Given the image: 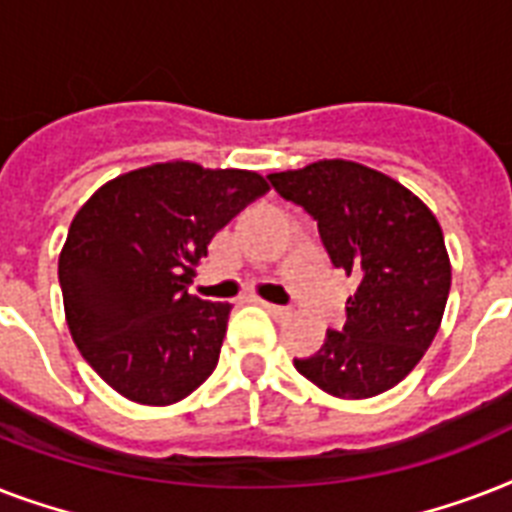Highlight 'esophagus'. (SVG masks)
Returning <instances> with one entry per match:
<instances>
[{"instance_id": "1", "label": "esophagus", "mask_w": 512, "mask_h": 512, "mask_svg": "<svg viewBox=\"0 0 512 512\" xmlns=\"http://www.w3.org/2000/svg\"><path fill=\"white\" fill-rule=\"evenodd\" d=\"M260 305H263L265 311L271 313V316H279V319H284V316H289V308L287 305H276V303H265V300H260Z\"/></svg>"}]
</instances>
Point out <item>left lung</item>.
I'll return each mask as SVG.
<instances>
[{
	"instance_id": "left-lung-1",
	"label": "left lung",
	"mask_w": 512,
	"mask_h": 512,
	"mask_svg": "<svg viewBox=\"0 0 512 512\" xmlns=\"http://www.w3.org/2000/svg\"><path fill=\"white\" fill-rule=\"evenodd\" d=\"M319 223L335 268L356 276L342 329L295 369L337 398H372L412 372L436 337L452 287L444 233L412 191L364 164L324 159L268 175Z\"/></svg>"
}]
</instances>
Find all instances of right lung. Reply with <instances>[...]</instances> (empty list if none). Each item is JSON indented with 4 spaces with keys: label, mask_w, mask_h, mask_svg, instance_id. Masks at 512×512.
Listing matches in <instances>:
<instances>
[{
    "label": "right lung",
    "mask_w": 512,
    "mask_h": 512,
    "mask_svg": "<svg viewBox=\"0 0 512 512\" xmlns=\"http://www.w3.org/2000/svg\"><path fill=\"white\" fill-rule=\"evenodd\" d=\"M265 191L257 172L167 162L116 177L76 212L58 260L66 321L116 393L167 406L215 372L231 305L188 295L193 265Z\"/></svg>",
    "instance_id": "right-lung-1"
}]
</instances>
